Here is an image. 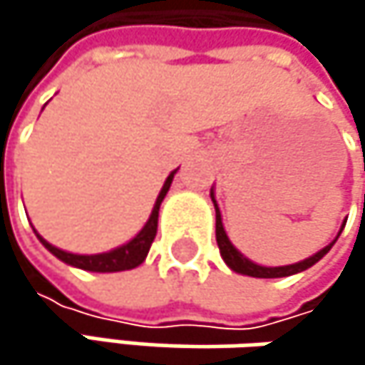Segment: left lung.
<instances>
[{
    "instance_id": "obj_1",
    "label": "left lung",
    "mask_w": 365,
    "mask_h": 365,
    "mask_svg": "<svg viewBox=\"0 0 365 365\" xmlns=\"http://www.w3.org/2000/svg\"><path fill=\"white\" fill-rule=\"evenodd\" d=\"M211 200H213V207H215V241H217V247H220V254L224 257V262L235 270V272H241V274H250V277H257V279H277V277H289V274H296V272H302L307 268H311L313 264H317L324 255L328 254L331 250V245L336 243V239L329 243L328 247H324L322 252H317L315 255L298 262V264H289V266H259L252 259H247L245 255L241 254L232 243L230 239L226 237V230H224V224H222V215H220V209H217V202H215V196L211 192ZM344 228V226H342ZM340 228V232H342ZM338 232V235H340Z\"/></svg>"
}]
</instances>
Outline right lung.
Listing matches in <instances>:
<instances>
[{
	"label": "right lung",
	"instance_id": "right-lung-1",
	"mask_svg": "<svg viewBox=\"0 0 365 365\" xmlns=\"http://www.w3.org/2000/svg\"><path fill=\"white\" fill-rule=\"evenodd\" d=\"M173 175L175 171L167 178V182L163 185L158 198H156V205L152 209V215L150 220L145 222V226L141 228V232L130 239L126 245L122 247H115L108 254H95V255H78V254H69V252H63L54 245H50L48 241H43L39 235L37 239L41 241V245L50 252L52 255H56L58 259H63L65 264L69 266H76V268H82V270H91V272H120V270H130L135 266H139L145 257H148V252L154 243V237H156V230H158V211H160V202L163 198L167 196L169 187H171V182H173Z\"/></svg>",
	"mask_w": 365,
	"mask_h": 365
}]
</instances>
